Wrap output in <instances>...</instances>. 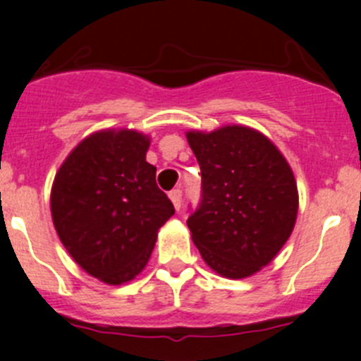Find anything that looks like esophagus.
Wrapping results in <instances>:
<instances>
[{
    "label": "esophagus",
    "mask_w": 361,
    "mask_h": 361,
    "mask_svg": "<svg viewBox=\"0 0 361 361\" xmlns=\"http://www.w3.org/2000/svg\"><path fill=\"white\" fill-rule=\"evenodd\" d=\"M181 195H183L181 188H173V190L169 192V199L173 201L174 207H176L178 211H180V207H181Z\"/></svg>",
    "instance_id": "1"
}]
</instances>
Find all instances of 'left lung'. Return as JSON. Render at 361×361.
I'll list each match as a JSON object with an SVG mask.
<instances>
[{
	"mask_svg": "<svg viewBox=\"0 0 361 361\" xmlns=\"http://www.w3.org/2000/svg\"><path fill=\"white\" fill-rule=\"evenodd\" d=\"M187 140L202 176L201 202L187 220L195 246L225 278L255 274L293 231L298 195L288 162L250 127L188 133Z\"/></svg>",
	"mask_w": 361,
	"mask_h": 361,
	"instance_id": "8db88e82",
	"label": "left lung"
}]
</instances>
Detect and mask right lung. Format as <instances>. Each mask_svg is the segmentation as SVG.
Listing matches in <instances>:
<instances>
[{
    "label": "right lung",
    "mask_w": 361,
    "mask_h": 361,
    "mask_svg": "<svg viewBox=\"0 0 361 361\" xmlns=\"http://www.w3.org/2000/svg\"><path fill=\"white\" fill-rule=\"evenodd\" d=\"M150 140L136 130H103L83 140L57 171L52 220L76 264L108 285L140 274L157 231L174 214L147 162Z\"/></svg>",
    "instance_id": "add662e5"
}]
</instances>
